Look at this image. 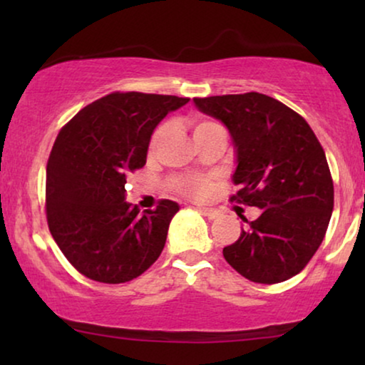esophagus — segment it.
I'll list each match as a JSON object with an SVG mask.
<instances>
[{
	"mask_svg": "<svg viewBox=\"0 0 365 365\" xmlns=\"http://www.w3.org/2000/svg\"><path fill=\"white\" fill-rule=\"evenodd\" d=\"M197 211L201 212V214H204V216H207L209 219H214V217H217V216H219V211H217V209H212V207H204V206H199V207H197Z\"/></svg>",
	"mask_w": 365,
	"mask_h": 365,
	"instance_id": "34e87169",
	"label": "esophagus"
}]
</instances>
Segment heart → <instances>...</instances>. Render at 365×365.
Returning a JSON list of instances; mask_svg holds the SVG:
<instances>
[{
	"label": "heart",
	"mask_w": 365,
	"mask_h": 365,
	"mask_svg": "<svg viewBox=\"0 0 365 365\" xmlns=\"http://www.w3.org/2000/svg\"><path fill=\"white\" fill-rule=\"evenodd\" d=\"M214 126H219V124L212 123V121H196L194 123V134L199 131H204V129L214 128ZM164 133H166V126L158 128L156 131H154L153 138H151V149L156 146L159 141H161ZM179 187H181L182 191H186L187 194H191V196H194V197H201L202 194L207 191V181H204V179H182L181 184H179Z\"/></svg>",
	"instance_id": "heart-1"
}]
</instances>
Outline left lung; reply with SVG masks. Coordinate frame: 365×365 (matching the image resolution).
I'll list each match as a JSON object with an SVG mask.
<instances>
[{
    "label": "left lung",
    "mask_w": 365,
    "mask_h": 365,
    "mask_svg": "<svg viewBox=\"0 0 365 365\" xmlns=\"http://www.w3.org/2000/svg\"><path fill=\"white\" fill-rule=\"evenodd\" d=\"M231 134L239 202L261 209L224 259L249 281L277 284L306 267L326 236L334 184L326 153L306 119L261 93L194 98Z\"/></svg>",
    "instance_id": "1"
}]
</instances>
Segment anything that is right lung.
I'll use <instances>...</instances> for the list:
<instances>
[{"instance_id": "right-lung-1", "label": "right lung", "mask_w": 365, "mask_h": 365, "mask_svg": "<svg viewBox=\"0 0 365 365\" xmlns=\"http://www.w3.org/2000/svg\"><path fill=\"white\" fill-rule=\"evenodd\" d=\"M187 98L113 93L83 108L61 131L46 168V216L54 241L83 276L121 284L161 256L179 204L139 212L126 178L146 164L151 134Z\"/></svg>"}]
</instances>
